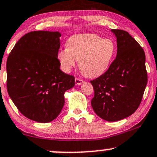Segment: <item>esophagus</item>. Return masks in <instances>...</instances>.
Masks as SVG:
<instances>
[{
	"mask_svg": "<svg viewBox=\"0 0 157 157\" xmlns=\"http://www.w3.org/2000/svg\"><path fill=\"white\" fill-rule=\"evenodd\" d=\"M83 83H84V80H81V79H79V78H75V83L77 85H80Z\"/></svg>",
	"mask_w": 157,
	"mask_h": 157,
	"instance_id": "obj_1",
	"label": "esophagus"
}]
</instances>
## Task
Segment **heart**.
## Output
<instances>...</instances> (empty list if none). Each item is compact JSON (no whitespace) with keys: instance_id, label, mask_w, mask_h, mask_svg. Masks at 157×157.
Listing matches in <instances>:
<instances>
[{"instance_id":"obj_1","label":"heart","mask_w":157,"mask_h":157,"mask_svg":"<svg viewBox=\"0 0 157 157\" xmlns=\"http://www.w3.org/2000/svg\"><path fill=\"white\" fill-rule=\"evenodd\" d=\"M67 45L57 55L61 69L69 72L77 60L81 72L90 78L99 77L108 70L116 50L112 39L90 33L72 36Z\"/></svg>"}]
</instances>
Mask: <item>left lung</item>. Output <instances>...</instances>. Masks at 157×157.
<instances>
[{"instance_id": "left-lung-1", "label": "left lung", "mask_w": 157, "mask_h": 157, "mask_svg": "<svg viewBox=\"0 0 157 157\" xmlns=\"http://www.w3.org/2000/svg\"><path fill=\"white\" fill-rule=\"evenodd\" d=\"M117 39V55L108 71L91 80L95 113L108 121L132 115L140 105L147 83L145 53L137 41L121 29H111Z\"/></svg>"}]
</instances>
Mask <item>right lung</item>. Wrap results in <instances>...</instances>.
Here are the masks:
<instances>
[{"label":"right lung","mask_w":157,"mask_h":157,"mask_svg":"<svg viewBox=\"0 0 157 157\" xmlns=\"http://www.w3.org/2000/svg\"><path fill=\"white\" fill-rule=\"evenodd\" d=\"M61 36L59 32H30L7 58L9 96L25 117L37 122L55 120L64 105V93L75 84L74 77L60 70Z\"/></svg>","instance_id":"right-lung-1"}]
</instances>
